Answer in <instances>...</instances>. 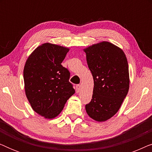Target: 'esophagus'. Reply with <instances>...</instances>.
<instances>
[{
    "label": "esophagus",
    "mask_w": 152,
    "mask_h": 152,
    "mask_svg": "<svg viewBox=\"0 0 152 152\" xmlns=\"http://www.w3.org/2000/svg\"><path fill=\"white\" fill-rule=\"evenodd\" d=\"M80 88H81V85L80 84H77L76 86V88H75V90H76V92L77 93H79L80 91Z\"/></svg>",
    "instance_id": "esophagus-1"
}]
</instances>
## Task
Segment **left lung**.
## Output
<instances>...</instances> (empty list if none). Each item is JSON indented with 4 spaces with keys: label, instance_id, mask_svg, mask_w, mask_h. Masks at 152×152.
Returning <instances> with one entry per match:
<instances>
[{
    "label": "left lung",
    "instance_id": "left-lung-1",
    "mask_svg": "<svg viewBox=\"0 0 152 152\" xmlns=\"http://www.w3.org/2000/svg\"><path fill=\"white\" fill-rule=\"evenodd\" d=\"M94 80L92 99L86 104L88 115L106 121L117 113L128 93L129 75L124 52L112 43L103 42L84 49Z\"/></svg>",
    "mask_w": 152,
    "mask_h": 152
}]
</instances>
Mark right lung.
<instances>
[{
    "instance_id": "1",
    "label": "right lung",
    "mask_w": 152,
    "mask_h": 152,
    "mask_svg": "<svg viewBox=\"0 0 152 152\" xmlns=\"http://www.w3.org/2000/svg\"><path fill=\"white\" fill-rule=\"evenodd\" d=\"M68 50L44 43L34 50L25 65L27 98L35 112L48 119L59 115L75 93L73 85L69 82V70L61 65Z\"/></svg>"
}]
</instances>
